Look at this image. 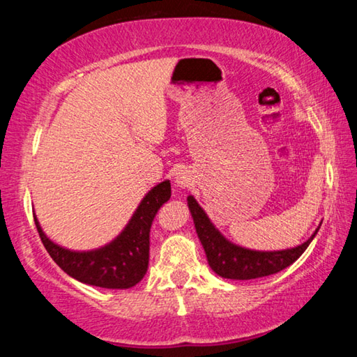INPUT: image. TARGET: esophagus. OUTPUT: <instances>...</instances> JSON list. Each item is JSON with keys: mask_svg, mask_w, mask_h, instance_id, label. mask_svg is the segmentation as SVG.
<instances>
[{"mask_svg": "<svg viewBox=\"0 0 357 357\" xmlns=\"http://www.w3.org/2000/svg\"><path fill=\"white\" fill-rule=\"evenodd\" d=\"M174 183H176L178 185H185V179H184V176H176V181H174Z\"/></svg>", "mask_w": 357, "mask_h": 357, "instance_id": "obj_1", "label": "esophagus"}]
</instances>
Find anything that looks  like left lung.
<instances>
[{
  "label": "left lung",
  "mask_w": 357,
  "mask_h": 357,
  "mask_svg": "<svg viewBox=\"0 0 357 357\" xmlns=\"http://www.w3.org/2000/svg\"><path fill=\"white\" fill-rule=\"evenodd\" d=\"M187 206H189L198 239L206 253L211 269L223 279L231 280H250L280 273L305 252L321 227V222H319L312 236L296 247L283 250H253L234 244L223 236L193 195L187 197Z\"/></svg>",
  "instance_id": "8db88e82"
}]
</instances>
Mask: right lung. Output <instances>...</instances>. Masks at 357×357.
I'll return each instance as SVG.
<instances>
[{
    "label": "right lung",
    "instance_id": "1",
    "mask_svg": "<svg viewBox=\"0 0 357 357\" xmlns=\"http://www.w3.org/2000/svg\"><path fill=\"white\" fill-rule=\"evenodd\" d=\"M172 185L165 179L154 185L138 204L116 238L91 250H72L56 244L42 229L34 214L36 228L48 255L66 274L82 283L108 289L135 287L148 271L149 229L157 211L170 200Z\"/></svg>",
    "mask_w": 357,
    "mask_h": 357
}]
</instances>
